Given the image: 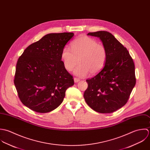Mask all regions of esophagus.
<instances>
[{"instance_id": "esophagus-1", "label": "esophagus", "mask_w": 150, "mask_h": 150, "mask_svg": "<svg viewBox=\"0 0 150 150\" xmlns=\"http://www.w3.org/2000/svg\"><path fill=\"white\" fill-rule=\"evenodd\" d=\"M79 81H80V79H79V78H74V82H75V83L78 82Z\"/></svg>"}]
</instances>
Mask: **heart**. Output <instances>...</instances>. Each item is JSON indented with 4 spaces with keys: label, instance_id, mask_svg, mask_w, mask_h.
<instances>
[{
    "label": "heart",
    "instance_id": "b5f03b06",
    "mask_svg": "<svg viewBox=\"0 0 150 150\" xmlns=\"http://www.w3.org/2000/svg\"><path fill=\"white\" fill-rule=\"evenodd\" d=\"M71 49L65 47L61 53V59L64 68L75 75L83 77L90 72L94 75L99 72L104 67L107 57L105 47L89 36L81 35L71 43Z\"/></svg>",
    "mask_w": 150,
    "mask_h": 150
}]
</instances>
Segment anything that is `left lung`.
Returning a JSON list of instances; mask_svg holds the SVG:
<instances>
[{
	"instance_id": "left-lung-1",
	"label": "left lung",
	"mask_w": 150,
	"mask_h": 150,
	"mask_svg": "<svg viewBox=\"0 0 150 150\" xmlns=\"http://www.w3.org/2000/svg\"><path fill=\"white\" fill-rule=\"evenodd\" d=\"M100 38L107 52L104 68L86 80L84 98L91 109L99 113H111L127 102L136 85L134 64L127 49L107 31L90 32Z\"/></svg>"
}]
</instances>
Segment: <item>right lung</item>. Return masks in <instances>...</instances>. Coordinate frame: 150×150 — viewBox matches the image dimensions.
I'll return each instance as SVG.
<instances>
[{
    "instance_id": "add662e5",
    "label": "right lung",
    "mask_w": 150,
    "mask_h": 150,
    "mask_svg": "<svg viewBox=\"0 0 150 150\" xmlns=\"http://www.w3.org/2000/svg\"><path fill=\"white\" fill-rule=\"evenodd\" d=\"M74 33H49L28 46L17 61L14 83L22 103L39 113L50 112L62 102L74 85L61 53Z\"/></svg>"
}]
</instances>
